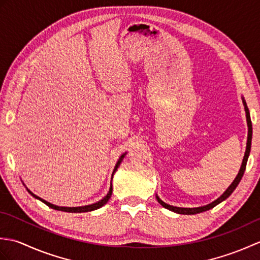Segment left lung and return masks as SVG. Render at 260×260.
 Masks as SVG:
<instances>
[{
	"label": "left lung",
	"mask_w": 260,
	"mask_h": 260,
	"mask_svg": "<svg viewBox=\"0 0 260 260\" xmlns=\"http://www.w3.org/2000/svg\"><path fill=\"white\" fill-rule=\"evenodd\" d=\"M244 105H245V109H246V116H247V124H248V140H247V147H246V152H245V156L244 159H242V164H241V168L239 170V173L238 175L236 176V179L234 180L233 183L228 187L223 194L218 198L217 200L213 201L212 203L208 204V206H204V207H199V208H179V207H173V206H170V204L163 202L161 199L158 197H156L158 203L163 206L164 208H167L171 211L176 212V213H180V214H196V213H200L203 211H207V210H210L214 208L217 204H219L220 202H222L223 200H225L231 193L235 191V189L237 187V185L239 184V182L242 178V175L245 173V170H246V165H247V161H248V156H249V153H250V148H251V137H252V125H251V119H250V115H249V109H248L246 102L244 101Z\"/></svg>",
	"instance_id": "1"
}]
</instances>
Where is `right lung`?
Wrapping results in <instances>:
<instances>
[{
  "instance_id": "obj_1",
  "label": "right lung",
  "mask_w": 260,
  "mask_h": 260,
  "mask_svg": "<svg viewBox=\"0 0 260 260\" xmlns=\"http://www.w3.org/2000/svg\"><path fill=\"white\" fill-rule=\"evenodd\" d=\"M124 156H125V154H124V155H121V156H120V158L118 159V162H117V164H116V167H115V169H114V171H113V174L116 172V171H117V169H118V167H119V164H120V162H121V159L124 158ZM27 192H29L32 197H35L36 199H39V200L42 201L43 203H46L47 206H48L49 208H51V209L59 210V211H66V212H88V211H92V210H97V209H99V208H102V207L104 206V204H106V203H107V201L109 200V198L112 197L113 187L110 186L109 192L107 193V196L103 199V200L98 201V202L93 203V204H89V206H85V207H76V208H67V207H58V206H54V204L49 203V202H47L46 200H43V199L37 197L36 194H33V193H32L30 190H27Z\"/></svg>"
}]
</instances>
